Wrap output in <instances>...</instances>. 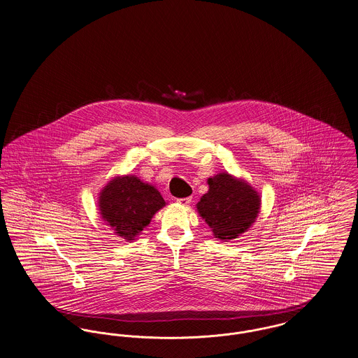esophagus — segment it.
Segmentation results:
<instances>
[{"label": "esophagus", "mask_w": 358, "mask_h": 358, "mask_svg": "<svg viewBox=\"0 0 358 358\" xmlns=\"http://www.w3.org/2000/svg\"><path fill=\"white\" fill-rule=\"evenodd\" d=\"M176 202L179 203V205H182V206H187V205H190L191 198H179V199H176Z\"/></svg>", "instance_id": "34e87169"}]
</instances>
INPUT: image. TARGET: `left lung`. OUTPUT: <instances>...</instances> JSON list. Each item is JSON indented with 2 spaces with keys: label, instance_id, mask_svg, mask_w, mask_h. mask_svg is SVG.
<instances>
[{
  "label": "left lung",
  "instance_id": "obj_1",
  "mask_svg": "<svg viewBox=\"0 0 358 358\" xmlns=\"http://www.w3.org/2000/svg\"><path fill=\"white\" fill-rule=\"evenodd\" d=\"M208 185L209 190L196 203V212L213 236L228 241L247 232L261 212V194L247 180L228 172L209 178Z\"/></svg>",
  "mask_w": 358,
  "mask_h": 358
}]
</instances>
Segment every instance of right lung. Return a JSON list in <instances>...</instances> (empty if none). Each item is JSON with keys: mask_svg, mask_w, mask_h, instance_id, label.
<instances>
[{"mask_svg": "<svg viewBox=\"0 0 358 358\" xmlns=\"http://www.w3.org/2000/svg\"><path fill=\"white\" fill-rule=\"evenodd\" d=\"M166 205L159 190L136 175L114 176L97 196L101 220L127 241L138 238L153 215Z\"/></svg>", "mask_w": 358, "mask_h": 358, "instance_id": "obj_1", "label": "right lung"}]
</instances>
